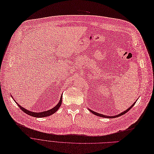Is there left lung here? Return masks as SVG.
Returning a JSON list of instances; mask_svg holds the SVG:
<instances>
[{"label": "left lung", "instance_id": "8db88e82", "mask_svg": "<svg viewBox=\"0 0 154 154\" xmlns=\"http://www.w3.org/2000/svg\"><path fill=\"white\" fill-rule=\"evenodd\" d=\"M137 101V100H136V101ZM136 101H135L134 103V104L131 105V106L130 107H129L128 108H127V109H126V110H125L124 112L120 113L119 114V115H115V116H106V115H102V114H101V113H97V112H94V111L91 110V109H89V108H88V109L90 110V112H91L92 113H93L94 115H97V116H101V117H103V118H107V119H113V118H116V117L124 115L125 113H126L127 112H128L130 110V109L134 106V105H135V103H136Z\"/></svg>", "mask_w": 154, "mask_h": 154}]
</instances>
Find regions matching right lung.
Returning <instances> with one entry per match:
<instances>
[{"mask_svg": "<svg viewBox=\"0 0 154 154\" xmlns=\"http://www.w3.org/2000/svg\"><path fill=\"white\" fill-rule=\"evenodd\" d=\"M11 97L12 98V99L14 100V101L16 102V103H17V105L19 106V107L23 110L24 113H27V115H30V116H34V117H37V118H42V117H46V116H50L51 115L54 114V113H56V112H57L58 110V109L60 108V106L61 105V103H62V95L61 97L60 98V100L59 101V102H58V103L54 106L53 107V108H51L50 109H49V110H47V111H45V112H31V111H29V110H27V109H25L24 108H23L22 106H20L19 103H17V102L16 101V100H14V98H13L12 96L11 95Z\"/></svg>", "mask_w": 154, "mask_h": 154, "instance_id": "1", "label": "right lung"}]
</instances>
